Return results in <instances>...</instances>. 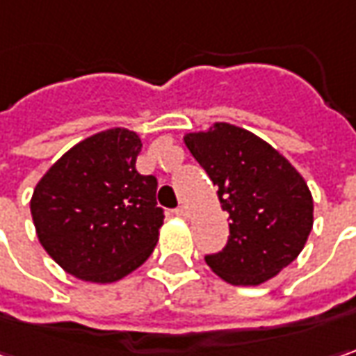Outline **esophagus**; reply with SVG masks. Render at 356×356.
Wrapping results in <instances>:
<instances>
[{"instance_id": "34e87169", "label": "esophagus", "mask_w": 356, "mask_h": 356, "mask_svg": "<svg viewBox=\"0 0 356 356\" xmlns=\"http://www.w3.org/2000/svg\"><path fill=\"white\" fill-rule=\"evenodd\" d=\"M175 215L181 217V219H187V217H189V207H187V205H179V207L175 209Z\"/></svg>"}]
</instances>
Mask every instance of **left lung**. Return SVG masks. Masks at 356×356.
<instances>
[{"label":"left lung","mask_w":356,"mask_h":356,"mask_svg":"<svg viewBox=\"0 0 356 356\" xmlns=\"http://www.w3.org/2000/svg\"><path fill=\"white\" fill-rule=\"evenodd\" d=\"M185 145L229 213L223 251L205 263L231 285H261L293 263L313 229V197L285 157L251 131L215 123Z\"/></svg>","instance_id":"obj_1"}]
</instances>
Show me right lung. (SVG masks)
<instances>
[{"instance_id": "add662e5", "label": "right lung", "mask_w": 356, "mask_h": 356, "mask_svg": "<svg viewBox=\"0 0 356 356\" xmlns=\"http://www.w3.org/2000/svg\"><path fill=\"white\" fill-rule=\"evenodd\" d=\"M139 135L107 129L71 147L31 197L39 243L70 275L113 283L153 253L163 209L157 179L135 169Z\"/></svg>"}]
</instances>
